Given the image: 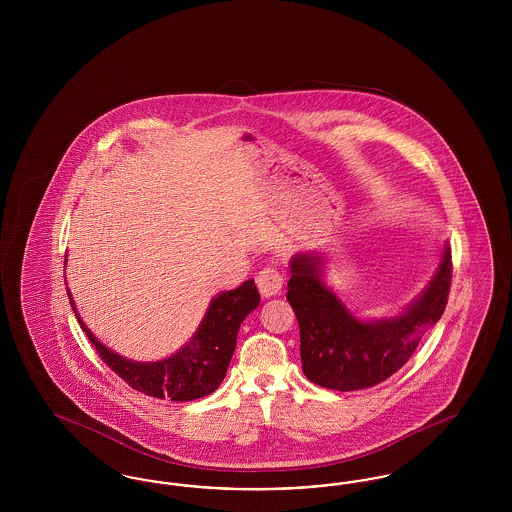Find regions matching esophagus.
Segmentation results:
<instances>
[{"label":"esophagus","mask_w":512,"mask_h":512,"mask_svg":"<svg viewBox=\"0 0 512 512\" xmlns=\"http://www.w3.org/2000/svg\"><path fill=\"white\" fill-rule=\"evenodd\" d=\"M284 282H286L284 272L276 267H272V265L263 268L259 272V276H257V286H259V290H261L265 297H272V295L282 292Z\"/></svg>","instance_id":"esophagus-1"}]
</instances>
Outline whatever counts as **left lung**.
Returning a JSON list of instances; mask_svg holds the SVG:
<instances>
[{
	"instance_id": "left-lung-1",
	"label": "left lung",
	"mask_w": 512,
	"mask_h": 512,
	"mask_svg": "<svg viewBox=\"0 0 512 512\" xmlns=\"http://www.w3.org/2000/svg\"><path fill=\"white\" fill-rule=\"evenodd\" d=\"M318 267L317 255L295 257L286 297L299 324L305 376L317 386L340 391L372 388L411 359L443 315L453 276L451 249L445 245L432 284L401 317L361 322L326 290Z\"/></svg>"
}]
</instances>
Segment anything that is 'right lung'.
Returning a JSON list of instances; mask_svg holds the SVG:
<instances>
[{
    "instance_id": "obj_1",
    "label": "right lung",
    "mask_w": 512,
    "mask_h": 512,
    "mask_svg": "<svg viewBox=\"0 0 512 512\" xmlns=\"http://www.w3.org/2000/svg\"><path fill=\"white\" fill-rule=\"evenodd\" d=\"M259 299L253 280H247L232 292L220 293L211 301L194 338L176 355L157 363H134L115 355L92 336L74 311L69 293L78 324L96 347L101 361L119 374L130 388L171 401H192L219 388L236 349L240 324L259 305Z\"/></svg>"
}]
</instances>
